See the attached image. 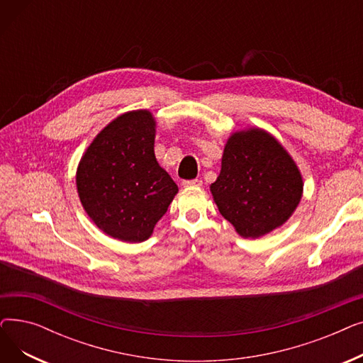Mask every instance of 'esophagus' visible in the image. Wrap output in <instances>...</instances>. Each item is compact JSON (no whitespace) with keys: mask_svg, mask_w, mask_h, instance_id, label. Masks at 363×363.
Here are the masks:
<instances>
[{"mask_svg":"<svg viewBox=\"0 0 363 363\" xmlns=\"http://www.w3.org/2000/svg\"><path fill=\"white\" fill-rule=\"evenodd\" d=\"M201 179H191V181H182V186H201Z\"/></svg>","mask_w":363,"mask_h":363,"instance_id":"obj_1","label":"esophagus"}]
</instances>
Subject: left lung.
<instances>
[{
	"label": "left lung",
	"mask_w": 363,
	"mask_h": 363,
	"mask_svg": "<svg viewBox=\"0 0 363 363\" xmlns=\"http://www.w3.org/2000/svg\"><path fill=\"white\" fill-rule=\"evenodd\" d=\"M301 172L271 132L247 126L226 140L211 193L242 238H259L287 222L303 197Z\"/></svg>",
	"instance_id": "left-lung-1"
}]
</instances>
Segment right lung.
Returning <instances> with one entry per match:
<instances>
[{
	"instance_id": "obj_1",
	"label": "right lung",
	"mask_w": 363,
	"mask_h": 363,
	"mask_svg": "<svg viewBox=\"0 0 363 363\" xmlns=\"http://www.w3.org/2000/svg\"><path fill=\"white\" fill-rule=\"evenodd\" d=\"M156 126L150 110L122 113L95 135L76 169L82 207L114 240H148L178 194L155 155Z\"/></svg>"
}]
</instances>
